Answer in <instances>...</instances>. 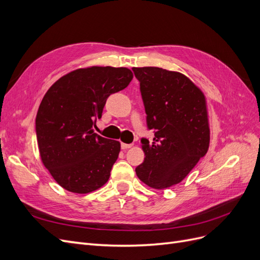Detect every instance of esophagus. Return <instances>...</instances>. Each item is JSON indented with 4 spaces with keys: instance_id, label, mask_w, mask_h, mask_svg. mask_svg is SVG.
<instances>
[{
    "instance_id": "obj_1",
    "label": "esophagus",
    "mask_w": 260,
    "mask_h": 260,
    "mask_svg": "<svg viewBox=\"0 0 260 260\" xmlns=\"http://www.w3.org/2000/svg\"><path fill=\"white\" fill-rule=\"evenodd\" d=\"M133 144H127V143H121V148L122 149H128L130 147H132Z\"/></svg>"
}]
</instances>
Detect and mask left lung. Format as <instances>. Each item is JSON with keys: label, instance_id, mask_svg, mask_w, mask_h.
Returning <instances> with one entry per match:
<instances>
[{"label": "left lung", "instance_id": "left-lung-1", "mask_svg": "<svg viewBox=\"0 0 260 260\" xmlns=\"http://www.w3.org/2000/svg\"><path fill=\"white\" fill-rule=\"evenodd\" d=\"M154 130L152 142L141 139L144 161L136 168L146 185L162 190L181 182L208 151L206 100L187 77L158 67H133Z\"/></svg>", "mask_w": 260, "mask_h": 260}]
</instances>
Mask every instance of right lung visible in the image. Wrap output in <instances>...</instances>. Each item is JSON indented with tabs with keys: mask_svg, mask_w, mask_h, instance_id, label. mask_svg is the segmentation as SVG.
<instances>
[{
	"mask_svg": "<svg viewBox=\"0 0 260 260\" xmlns=\"http://www.w3.org/2000/svg\"><path fill=\"white\" fill-rule=\"evenodd\" d=\"M124 67L80 68L45 93L36 118L39 151L45 168L65 190L85 194L103 186L120 152V143L94 133L107 98L127 88Z\"/></svg>",
	"mask_w": 260,
	"mask_h": 260,
	"instance_id": "add662e5",
	"label": "right lung"
}]
</instances>
